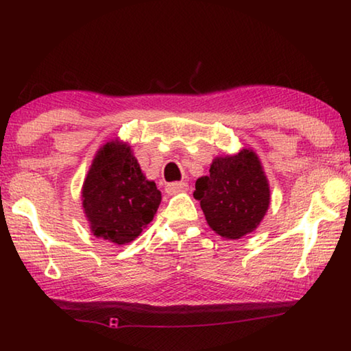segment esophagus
<instances>
[{
  "label": "esophagus",
  "mask_w": 351,
  "mask_h": 351,
  "mask_svg": "<svg viewBox=\"0 0 351 351\" xmlns=\"http://www.w3.org/2000/svg\"><path fill=\"white\" fill-rule=\"evenodd\" d=\"M189 189V184L187 182H170L165 186V192H167L169 195H175V193H181V192H186V190Z\"/></svg>",
  "instance_id": "obj_1"
}]
</instances>
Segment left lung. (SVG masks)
<instances>
[{
    "label": "left lung",
    "instance_id": "1",
    "mask_svg": "<svg viewBox=\"0 0 351 351\" xmlns=\"http://www.w3.org/2000/svg\"><path fill=\"white\" fill-rule=\"evenodd\" d=\"M207 224L218 235L237 240L257 229L269 207V184L257 154L243 148L213 159L209 176L195 184Z\"/></svg>",
    "mask_w": 351,
    "mask_h": 351
}]
</instances>
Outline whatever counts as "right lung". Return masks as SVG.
<instances>
[{"label": "right lung", "instance_id": "add662e5", "mask_svg": "<svg viewBox=\"0 0 351 351\" xmlns=\"http://www.w3.org/2000/svg\"><path fill=\"white\" fill-rule=\"evenodd\" d=\"M82 201L91 232L125 245L152 221L161 192L142 173L130 145L111 141L97 152L88 170Z\"/></svg>", "mask_w": 351, "mask_h": 351}]
</instances>
